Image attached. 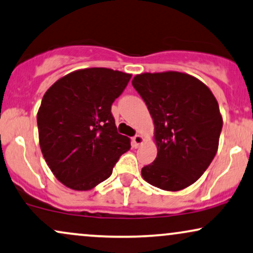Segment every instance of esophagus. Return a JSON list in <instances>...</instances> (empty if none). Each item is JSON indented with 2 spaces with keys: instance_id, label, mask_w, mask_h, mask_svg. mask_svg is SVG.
I'll return each mask as SVG.
<instances>
[{
  "instance_id": "1",
  "label": "esophagus",
  "mask_w": 253,
  "mask_h": 253,
  "mask_svg": "<svg viewBox=\"0 0 253 253\" xmlns=\"http://www.w3.org/2000/svg\"><path fill=\"white\" fill-rule=\"evenodd\" d=\"M143 142H144V138H143L141 135H136L132 137V144L135 148H138V146L141 145Z\"/></svg>"
}]
</instances>
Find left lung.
I'll list each match as a JSON object with an SVG mask.
<instances>
[{"mask_svg": "<svg viewBox=\"0 0 253 253\" xmlns=\"http://www.w3.org/2000/svg\"><path fill=\"white\" fill-rule=\"evenodd\" d=\"M132 85L154 120L157 145L143 178L165 191L188 188L218 150L223 118L217 99L204 83L178 71L136 75Z\"/></svg>", "mask_w": 253, "mask_h": 253, "instance_id": "obj_1", "label": "left lung"}]
</instances>
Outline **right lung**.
I'll list each match as a JSON object with an SVG mask.
<instances>
[{
    "instance_id": "1",
    "label": "right lung",
    "mask_w": 253,
    "mask_h": 253,
    "mask_svg": "<svg viewBox=\"0 0 253 253\" xmlns=\"http://www.w3.org/2000/svg\"><path fill=\"white\" fill-rule=\"evenodd\" d=\"M130 79L122 71L88 68L65 75L43 96L37 112L41 151L68 188H95L131 148L130 138L117 132L111 114Z\"/></svg>"
}]
</instances>
